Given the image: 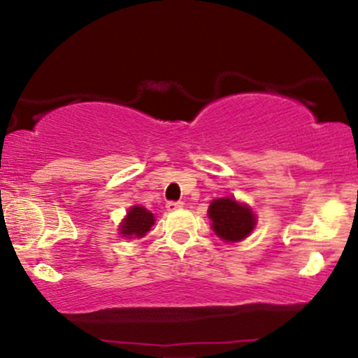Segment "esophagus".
Instances as JSON below:
<instances>
[{
	"label": "esophagus",
	"mask_w": 358,
	"mask_h": 358,
	"mask_svg": "<svg viewBox=\"0 0 358 358\" xmlns=\"http://www.w3.org/2000/svg\"><path fill=\"white\" fill-rule=\"evenodd\" d=\"M182 207H183V202H173V200H171V202L166 203V210L168 212H175V210H178V208H182Z\"/></svg>",
	"instance_id": "esophagus-1"
}]
</instances>
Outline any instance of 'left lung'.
I'll list each match as a JSON object with an SVG mask.
<instances>
[{"mask_svg": "<svg viewBox=\"0 0 358 358\" xmlns=\"http://www.w3.org/2000/svg\"><path fill=\"white\" fill-rule=\"evenodd\" d=\"M208 217L217 236L227 242L245 239L256 225L252 210L234 199L213 200L208 207Z\"/></svg>", "mask_w": 358, "mask_h": 358, "instance_id": "obj_1", "label": "left lung"}]
</instances>
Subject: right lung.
Here are the masks:
<instances>
[{
	"label": "right lung",
	"mask_w": 358,
	"mask_h": 358,
	"mask_svg": "<svg viewBox=\"0 0 358 358\" xmlns=\"http://www.w3.org/2000/svg\"><path fill=\"white\" fill-rule=\"evenodd\" d=\"M155 224L153 213L143 207H133L121 225V234L124 237H143Z\"/></svg>",
	"instance_id": "1"
}]
</instances>
